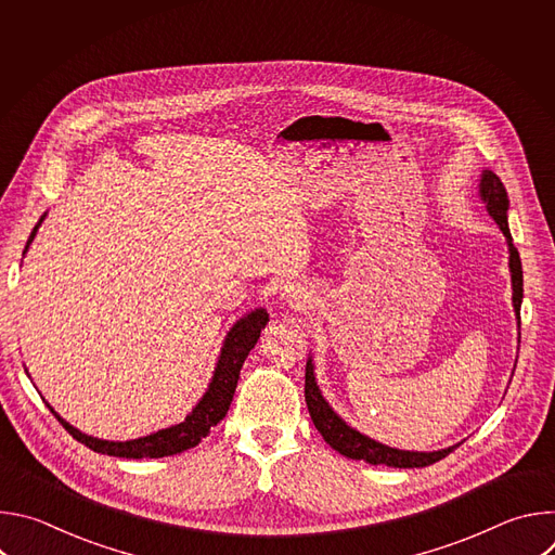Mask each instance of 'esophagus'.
Here are the masks:
<instances>
[{"label":"esophagus","mask_w":555,"mask_h":555,"mask_svg":"<svg viewBox=\"0 0 555 555\" xmlns=\"http://www.w3.org/2000/svg\"><path fill=\"white\" fill-rule=\"evenodd\" d=\"M279 298L285 307H292V309H307L309 307V292L298 283L283 285Z\"/></svg>","instance_id":"1"}]
</instances>
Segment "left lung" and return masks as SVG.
I'll return each mask as SVG.
<instances>
[{
    "instance_id": "8db88e82",
    "label": "left lung",
    "mask_w": 555,
    "mask_h": 555,
    "mask_svg": "<svg viewBox=\"0 0 555 555\" xmlns=\"http://www.w3.org/2000/svg\"><path fill=\"white\" fill-rule=\"evenodd\" d=\"M479 197L486 204V210L490 212V217L499 223V228L505 234L507 253H509V274H512V305H514V311H516V321L520 323L522 266H520V255L514 248L512 232H509V225H507L509 199H507V191H505L503 182L490 169L481 171ZM305 402H307V411L311 415V422H313L315 428H319L323 439L334 450H338L340 454H345L349 459H356V461H366V463H373V465H388V467H426V465H433L439 459L448 456L459 446L456 443V446L433 450V452L400 450V448H390L386 443H379V441L371 439L369 435L356 430L325 400V395H323L319 382H315L313 356L307 358V366H305Z\"/></svg>"
}]
</instances>
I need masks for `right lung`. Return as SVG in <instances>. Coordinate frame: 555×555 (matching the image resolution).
<instances>
[{
  "mask_svg": "<svg viewBox=\"0 0 555 555\" xmlns=\"http://www.w3.org/2000/svg\"><path fill=\"white\" fill-rule=\"evenodd\" d=\"M46 212L41 215L39 223L35 225L30 240L26 244L24 255L28 253L35 234L39 230V225L43 223ZM270 321V315L263 307L250 309L248 313H244L240 321H236L230 332L225 334L223 343H221V351L212 371V377L208 382L206 392L199 398V402L193 406V411L184 417V422L155 430L151 435L138 437V439H127V441H109V439H99L92 435H86L78 428H74L72 424H67L48 402L46 406L54 413V417L63 424V428L76 439L86 443L90 450L101 452V454H109V456H120V459H160V456H171V454H180L189 448H195L208 433L212 426H217L232 402V395L236 388V379H240V371L248 358V353L255 349L261 330H266ZM28 373V371H26Z\"/></svg>",
  "mask_w": 555,
  "mask_h": 555,
  "instance_id": "right-lung-1",
  "label": "right lung"
}]
</instances>
